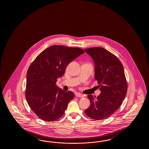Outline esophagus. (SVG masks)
Listing matches in <instances>:
<instances>
[{"label":"esophagus","instance_id":"esophagus-1","mask_svg":"<svg viewBox=\"0 0 149 149\" xmlns=\"http://www.w3.org/2000/svg\"><path fill=\"white\" fill-rule=\"evenodd\" d=\"M75 95H76V97H80V98L84 97V95H82V94H80L79 93H76Z\"/></svg>","mask_w":149,"mask_h":149}]
</instances>
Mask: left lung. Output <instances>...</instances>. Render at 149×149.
<instances>
[{
	"label": "left lung",
	"instance_id": "left-lung-1",
	"mask_svg": "<svg viewBox=\"0 0 149 149\" xmlns=\"http://www.w3.org/2000/svg\"><path fill=\"white\" fill-rule=\"evenodd\" d=\"M95 65V79L101 94L87 96L91 105L85 114L96 120L109 117L117 110L126 95L127 83L124 67L116 56L102 47L85 49Z\"/></svg>",
	"mask_w": 149,
	"mask_h": 149
}]
</instances>
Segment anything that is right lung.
<instances>
[{"instance_id":"1","label":"right lung","mask_w":149,"mask_h":149,"mask_svg":"<svg viewBox=\"0 0 149 149\" xmlns=\"http://www.w3.org/2000/svg\"><path fill=\"white\" fill-rule=\"evenodd\" d=\"M80 48L53 45L42 51L27 71L25 97L32 110L45 121L56 120L64 114L74 93L56 85L67 65L84 53Z\"/></svg>"}]
</instances>
